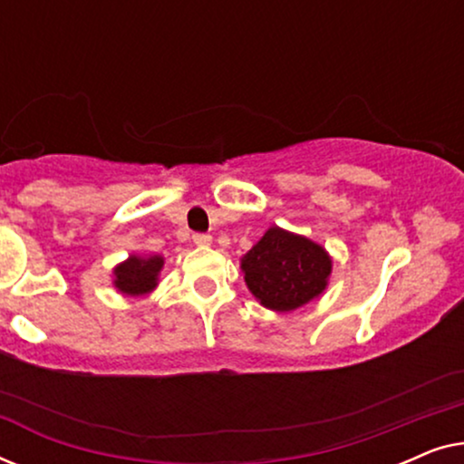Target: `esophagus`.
Segmentation results:
<instances>
[{
	"mask_svg": "<svg viewBox=\"0 0 464 464\" xmlns=\"http://www.w3.org/2000/svg\"><path fill=\"white\" fill-rule=\"evenodd\" d=\"M192 238H194V243L198 245V246H207V245H211V234H205V232H196Z\"/></svg>",
	"mask_w": 464,
	"mask_h": 464,
	"instance_id": "34e87169",
	"label": "esophagus"
}]
</instances>
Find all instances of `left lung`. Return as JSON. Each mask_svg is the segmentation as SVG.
Segmentation results:
<instances>
[{
    "instance_id": "left-lung-1",
    "label": "left lung",
    "mask_w": 464,
    "mask_h": 464,
    "mask_svg": "<svg viewBox=\"0 0 464 464\" xmlns=\"http://www.w3.org/2000/svg\"><path fill=\"white\" fill-rule=\"evenodd\" d=\"M246 287L266 308L287 313L321 294L332 259L313 240L270 227L243 257Z\"/></svg>"
}]
</instances>
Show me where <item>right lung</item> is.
Masks as SVG:
<instances>
[{
    "mask_svg": "<svg viewBox=\"0 0 464 464\" xmlns=\"http://www.w3.org/2000/svg\"><path fill=\"white\" fill-rule=\"evenodd\" d=\"M162 257H148V259H141V257H135L132 256L129 262L120 264L116 272V287L122 291V294H129V295H141V294H148L156 287V281H158V272L162 268Z\"/></svg>",
    "mask_w": 464,
    "mask_h": 464,
    "instance_id": "right-lung-1",
    "label": "right lung"
}]
</instances>
